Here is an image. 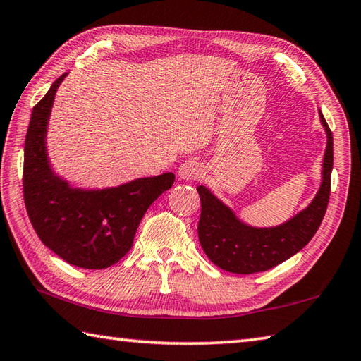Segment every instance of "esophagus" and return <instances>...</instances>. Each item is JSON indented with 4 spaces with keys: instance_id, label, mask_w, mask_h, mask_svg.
Here are the masks:
<instances>
[{
    "instance_id": "esophagus-1",
    "label": "esophagus",
    "mask_w": 361,
    "mask_h": 361,
    "mask_svg": "<svg viewBox=\"0 0 361 361\" xmlns=\"http://www.w3.org/2000/svg\"><path fill=\"white\" fill-rule=\"evenodd\" d=\"M202 173H203V169L199 162L195 161H185L178 167V176L181 180H186V181L200 178Z\"/></svg>"
}]
</instances>
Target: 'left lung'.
Returning <instances> with one entry per match:
<instances>
[{
  "label": "left lung",
  "mask_w": 361,
  "mask_h": 361,
  "mask_svg": "<svg viewBox=\"0 0 361 361\" xmlns=\"http://www.w3.org/2000/svg\"><path fill=\"white\" fill-rule=\"evenodd\" d=\"M327 134L321 186L307 208L274 227H253L243 222L228 204L197 186L202 202L199 239L203 252L221 269L233 274H255L271 269L302 250L314 236L326 214L334 169V136L319 111Z\"/></svg>",
  "instance_id": "8db88e82"
}]
</instances>
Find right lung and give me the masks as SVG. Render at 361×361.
<instances>
[{
    "mask_svg": "<svg viewBox=\"0 0 361 361\" xmlns=\"http://www.w3.org/2000/svg\"><path fill=\"white\" fill-rule=\"evenodd\" d=\"M66 76L51 84L31 112L25 139V204L35 233L49 250L72 266L104 269L128 253L145 211L172 188L175 175L167 172L92 189L73 186L56 173L47 133L56 92Z\"/></svg>",
    "mask_w": 361,
    "mask_h": 361,
    "instance_id": "obj_1",
    "label": "right lung"
}]
</instances>
